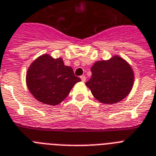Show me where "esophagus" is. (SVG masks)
I'll return each instance as SVG.
<instances>
[{
    "mask_svg": "<svg viewBox=\"0 0 156 156\" xmlns=\"http://www.w3.org/2000/svg\"><path fill=\"white\" fill-rule=\"evenodd\" d=\"M80 78H81V80H82V82H84L85 81H86V76L85 75H82L80 77Z\"/></svg>",
    "mask_w": 156,
    "mask_h": 156,
    "instance_id": "esophagus-1",
    "label": "esophagus"
}]
</instances>
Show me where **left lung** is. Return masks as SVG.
<instances>
[{
  "mask_svg": "<svg viewBox=\"0 0 156 156\" xmlns=\"http://www.w3.org/2000/svg\"><path fill=\"white\" fill-rule=\"evenodd\" d=\"M92 76L86 85L94 97L105 104H114L128 95L134 82V73L128 63L119 56L96 62Z\"/></svg>",
  "mask_w": 156,
  "mask_h": 156,
  "instance_id": "1",
  "label": "left lung"
}]
</instances>
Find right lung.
<instances>
[{"label":"right lung","instance_id":"right-lung-1","mask_svg":"<svg viewBox=\"0 0 156 156\" xmlns=\"http://www.w3.org/2000/svg\"><path fill=\"white\" fill-rule=\"evenodd\" d=\"M80 81L71 67L64 65L62 58L54 59L48 54L37 58L26 74L27 87L34 98L51 106L62 102Z\"/></svg>","mask_w":156,"mask_h":156}]
</instances>
